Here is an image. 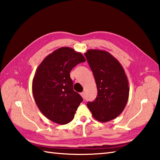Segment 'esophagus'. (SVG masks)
<instances>
[{
	"mask_svg": "<svg viewBox=\"0 0 160 160\" xmlns=\"http://www.w3.org/2000/svg\"><path fill=\"white\" fill-rule=\"evenodd\" d=\"M80 94H81V96L83 97V98H85V92H81Z\"/></svg>",
	"mask_w": 160,
	"mask_h": 160,
	"instance_id": "34e87169",
	"label": "esophagus"
}]
</instances>
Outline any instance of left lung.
Here are the masks:
<instances>
[{
    "label": "left lung",
    "instance_id": "8db88e82",
    "mask_svg": "<svg viewBox=\"0 0 160 160\" xmlns=\"http://www.w3.org/2000/svg\"><path fill=\"white\" fill-rule=\"evenodd\" d=\"M94 74L97 96L87 106L92 115L100 122L115 119L128 102L130 87L125 71L119 61L108 52L90 49L86 53Z\"/></svg>",
    "mask_w": 160,
    "mask_h": 160
}]
</instances>
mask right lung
<instances>
[{
  "mask_svg": "<svg viewBox=\"0 0 160 160\" xmlns=\"http://www.w3.org/2000/svg\"><path fill=\"white\" fill-rule=\"evenodd\" d=\"M86 61L81 52L62 47L48 54L37 68L32 80V93L42 114L58 124L74 119L83 99L73 90L70 77L72 69Z\"/></svg>",
  "mask_w": 160,
  "mask_h": 160,
  "instance_id": "add662e5",
  "label": "right lung"
}]
</instances>
